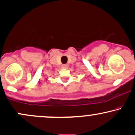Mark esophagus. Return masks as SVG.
Masks as SVG:
<instances>
[{
  "mask_svg": "<svg viewBox=\"0 0 135 135\" xmlns=\"http://www.w3.org/2000/svg\"><path fill=\"white\" fill-rule=\"evenodd\" d=\"M61 67L63 68V69H66V68L68 67V65L66 64H64V65H61Z\"/></svg>",
  "mask_w": 135,
  "mask_h": 135,
  "instance_id": "1",
  "label": "esophagus"
}]
</instances>
